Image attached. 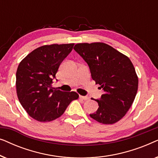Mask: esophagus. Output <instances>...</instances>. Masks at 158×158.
<instances>
[{"mask_svg": "<svg viewBox=\"0 0 158 158\" xmlns=\"http://www.w3.org/2000/svg\"><path fill=\"white\" fill-rule=\"evenodd\" d=\"M80 98L82 99V100H84V101H87L89 99V97L88 96H80Z\"/></svg>", "mask_w": 158, "mask_h": 158, "instance_id": "obj_1", "label": "esophagus"}]
</instances>
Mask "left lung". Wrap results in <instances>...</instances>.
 <instances>
[{
  "label": "left lung",
  "instance_id": "8db88e82",
  "mask_svg": "<svg viewBox=\"0 0 158 158\" xmlns=\"http://www.w3.org/2000/svg\"><path fill=\"white\" fill-rule=\"evenodd\" d=\"M74 49L87 62L91 77L104 90L98 102V110L90 116L104 124L122 118L135 100L138 77L128 57L102 42L80 43Z\"/></svg>",
  "mask_w": 158,
  "mask_h": 158
}]
</instances>
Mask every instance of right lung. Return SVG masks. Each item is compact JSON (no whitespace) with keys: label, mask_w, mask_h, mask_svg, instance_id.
I'll return each instance as SVG.
<instances>
[{"label":"right lung","mask_w":158,"mask_h":158,"mask_svg":"<svg viewBox=\"0 0 158 158\" xmlns=\"http://www.w3.org/2000/svg\"><path fill=\"white\" fill-rule=\"evenodd\" d=\"M74 44L44 45L21 60L16 71L17 96L23 109L34 119L51 122L61 116L76 92L54 90L52 84L60 64L72 51Z\"/></svg>","instance_id":"right-lung-1"}]
</instances>
